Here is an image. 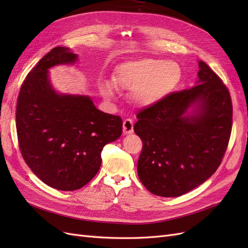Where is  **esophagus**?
Instances as JSON below:
<instances>
[{
  "label": "esophagus",
  "instance_id": "1",
  "mask_svg": "<svg viewBox=\"0 0 248 248\" xmlns=\"http://www.w3.org/2000/svg\"><path fill=\"white\" fill-rule=\"evenodd\" d=\"M133 132V122L131 119H126L123 121V133L131 134Z\"/></svg>",
  "mask_w": 248,
  "mask_h": 248
}]
</instances>
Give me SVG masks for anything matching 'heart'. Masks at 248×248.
<instances>
[{
  "mask_svg": "<svg viewBox=\"0 0 248 248\" xmlns=\"http://www.w3.org/2000/svg\"><path fill=\"white\" fill-rule=\"evenodd\" d=\"M183 69L175 61L141 58L120 64L112 76L115 87L131 91L133 102L141 108L160 103L181 84ZM108 80L100 82L101 93L111 98L114 86Z\"/></svg>",
  "mask_w": 248,
  "mask_h": 248,
  "instance_id": "heart-1",
  "label": "heart"
}]
</instances>
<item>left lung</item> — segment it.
Listing matches in <instances>:
<instances>
[{
    "instance_id": "1",
    "label": "left lung",
    "mask_w": 248,
    "mask_h": 248,
    "mask_svg": "<svg viewBox=\"0 0 248 248\" xmlns=\"http://www.w3.org/2000/svg\"><path fill=\"white\" fill-rule=\"evenodd\" d=\"M193 88L140 111L134 132L142 140L138 176L153 194L175 198L211 177L232 130L229 90L202 61Z\"/></svg>"
}]
</instances>
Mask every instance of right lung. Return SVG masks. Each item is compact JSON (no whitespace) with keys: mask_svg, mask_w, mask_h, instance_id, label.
Wrapping results in <instances>:
<instances>
[{"mask_svg":"<svg viewBox=\"0 0 248 248\" xmlns=\"http://www.w3.org/2000/svg\"><path fill=\"white\" fill-rule=\"evenodd\" d=\"M78 56L52 48L29 72L16 107L18 144L28 167L46 185L63 191L81 188L101 166V151L122 134L123 122L96 108L88 95L60 93L49 69L73 65Z\"/></svg>","mask_w":248,"mask_h":248,"instance_id":"1","label":"right lung"}]
</instances>
